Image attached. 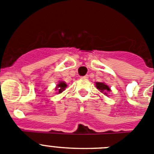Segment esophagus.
Here are the masks:
<instances>
[{"instance_id":"esophagus-1","label":"esophagus","mask_w":154,"mask_h":154,"mask_svg":"<svg viewBox=\"0 0 154 154\" xmlns=\"http://www.w3.org/2000/svg\"><path fill=\"white\" fill-rule=\"evenodd\" d=\"M82 79H89V75H85V76H82Z\"/></svg>"}]
</instances>
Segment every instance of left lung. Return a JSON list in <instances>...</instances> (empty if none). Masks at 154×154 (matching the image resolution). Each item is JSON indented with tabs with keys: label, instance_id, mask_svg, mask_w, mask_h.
<instances>
[{
	"label": "left lung",
	"instance_id": "8db88e82",
	"mask_svg": "<svg viewBox=\"0 0 154 154\" xmlns=\"http://www.w3.org/2000/svg\"><path fill=\"white\" fill-rule=\"evenodd\" d=\"M96 86L102 93H103L107 96H108L109 92H111V89H110L109 87L105 82H96Z\"/></svg>",
	"mask_w": 154,
	"mask_h": 154
}]
</instances>
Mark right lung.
Segmentation results:
<instances>
[{"label":"right lung","instance_id":"add662e5","mask_svg":"<svg viewBox=\"0 0 154 154\" xmlns=\"http://www.w3.org/2000/svg\"><path fill=\"white\" fill-rule=\"evenodd\" d=\"M67 87V84L64 81H59L58 83L57 84L56 87H55V90L57 91V93L60 94L63 92L65 89V88Z\"/></svg>","mask_w":154,"mask_h":154}]
</instances>
